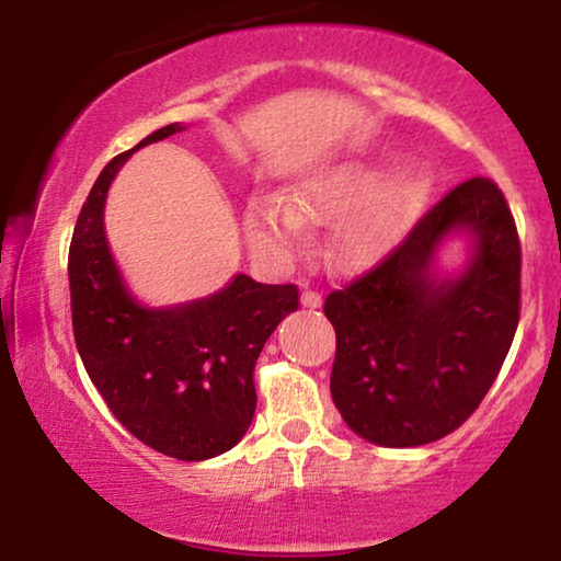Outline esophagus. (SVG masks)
Listing matches in <instances>:
<instances>
[{"label": "esophagus", "mask_w": 561, "mask_h": 561, "mask_svg": "<svg viewBox=\"0 0 561 561\" xmlns=\"http://www.w3.org/2000/svg\"><path fill=\"white\" fill-rule=\"evenodd\" d=\"M301 304L306 306V309H319V306H321V294H319V290H313V288H306L304 294H301Z\"/></svg>", "instance_id": "obj_1"}]
</instances>
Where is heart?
Instances as JSON below:
<instances>
[{"mask_svg":"<svg viewBox=\"0 0 561 561\" xmlns=\"http://www.w3.org/2000/svg\"><path fill=\"white\" fill-rule=\"evenodd\" d=\"M390 156L334 158L306 171L290 191V203L273 196L252 198L244 229L260 248L290 252L306 240V221H329L358 209L342 221L334 255L342 265L359 267L378 260L424 206L432 179L424 171L393 175Z\"/></svg>","mask_w":561,"mask_h":561,"instance_id":"obj_1","label":"heart"}]
</instances>
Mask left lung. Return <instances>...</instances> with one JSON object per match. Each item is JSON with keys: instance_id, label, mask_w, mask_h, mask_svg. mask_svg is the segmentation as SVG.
Masks as SVG:
<instances>
[{"instance_id": "left-lung-1", "label": "left lung", "mask_w": 561, "mask_h": 561, "mask_svg": "<svg viewBox=\"0 0 561 561\" xmlns=\"http://www.w3.org/2000/svg\"><path fill=\"white\" fill-rule=\"evenodd\" d=\"M473 240L471 265L439 279L444 236ZM336 332L332 398L352 432L421 447L465 424L501 373L520 317V242L490 179L451 188L403 242L327 296Z\"/></svg>"}]
</instances>
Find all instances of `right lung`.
I'll list each match as a JSON object with an SVG mask.
<instances>
[{
	"label": "right lung",
	"mask_w": 561,
	"mask_h": 561,
	"mask_svg": "<svg viewBox=\"0 0 561 561\" xmlns=\"http://www.w3.org/2000/svg\"><path fill=\"white\" fill-rule=\"evenodd\" d=\"M181 129L160 127L104 165L76 219L68 286L76 347L114 419L160 455L202 462L250 428L255 363L298 309V288L234 275L217 294L171 309H148L129 294L106 244V191L135 150Z\"/></svg>",
	"instance_id": "obj_1"
}]
</instances>
